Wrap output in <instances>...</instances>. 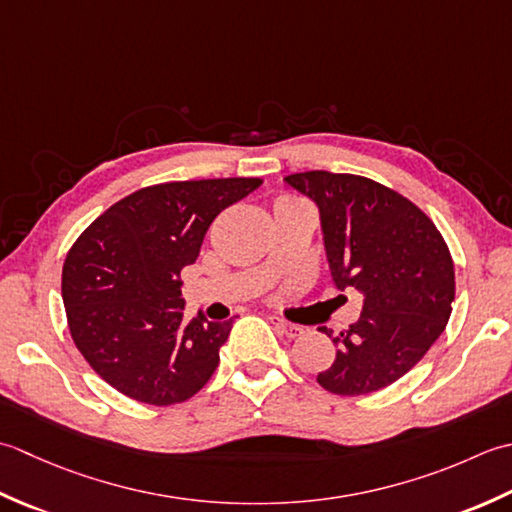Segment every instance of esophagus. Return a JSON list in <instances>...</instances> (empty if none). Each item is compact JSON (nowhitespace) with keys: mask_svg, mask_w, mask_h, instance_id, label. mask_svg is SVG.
<instances>
[{"mask_svg":"<svg viewBox=\"0 0 512 512\" xmlns=\"http://www.w3.org/2000/svg\"><path fill=\"white\" fill-rule=\"evenodd\" d=\"M269 322L274 325V329L280 333V336H287V338H298L302 336V327L298 325H291V322L278 318V316H269Z\"/></svg>","mask_w":512,"mask_h":512,"instance_id":"obj_1","label":"esophagus"}]
</instances>
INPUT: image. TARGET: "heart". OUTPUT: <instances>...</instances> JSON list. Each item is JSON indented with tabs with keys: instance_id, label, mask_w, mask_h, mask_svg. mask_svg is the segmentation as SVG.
<instances>
[{
	"instance_id": "heart-1",
	"label": "heart",
	"mask_w": 512,
	"mask_h": 512,
	"mask_svg": "<svg viewBox=\"0 0 512 512\" xmlns=\"http://www.w3.org/2000/svg\"><path fill=\"white\" fill-rule=\"evenodd\" d=\"M280 201H296V198H291V196H283V198H278V203Z\"/></svg>"
}]
</instances>
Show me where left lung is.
Here are the masks:
<instances>
[{"label": "left lung", "instance_id": "8db88e82", "mask_svg": "<svg viewBox=\"0 0 512 512\" xmlns=\"http://www.w3.org/2000/svg\"><path fill=\"white\" fill-rule=\"evenodd\" d=\"M314 198L331 276L364 298L356 325L333 336L322 389L367 395L411 371L451 318L455 267L440 229L409 198L367 176L311 170L285 176Z\"/></svg>", "mask_w": 512, "mask_h": 512}]
</instances>
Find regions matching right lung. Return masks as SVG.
<instances>
[{"label": "right lung", "instance_id": "add662e5", "mask_svg": "<svg viewBox=\"0 0 512 512\" xmlns=\"http://www.w3.org/2000/svg\"><path fill=\"white\" fill-rule=\"evenodd\" d=\"M260 183L236 176L141 187L83 229L61 271V296L72 342L110 387L170 406L212 378L232 320H187L179 276L214 218Z\"/></svg>", "mask_w": 512, "mask_h": 512}]
</instances>
